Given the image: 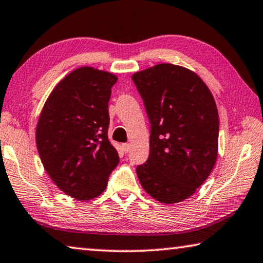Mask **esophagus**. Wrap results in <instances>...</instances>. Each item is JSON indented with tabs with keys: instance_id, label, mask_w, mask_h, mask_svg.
I'll use <instances>...</instances> for the list:
<instances>
[{
	"instance_id": "1",
	"label": "esophagus",
	"mask_w": 263,
	"mask_h": 263,
	"mask_svg": "<svg viewBox=\"0 0 263 263\" xmlns=\"http://www.w3.org/2000/svg\"><path fill=\"white\" fill-rule=\"evenodd\" d=\"M122 147H123V149H124V152H125V153H127L128 151H130L131 145L128 144V143H126V144H123V145H122Z\"/></svg>"
}]
</instances>
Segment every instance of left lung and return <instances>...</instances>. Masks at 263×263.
Returning a JSON list of instances; mask_svg holds the SVG:
<instances>
[{
    "label": "left lung",
    "mask_w": 263,
    "mask_h": 263,
    "mask_svg": "<svg viewBox=\"0 0 263 263\" xmlns=\"http://www.w3.org/2000/svg\"><path fill=\"white\" fill-rule=\"evenodd\" d=\"M132 79L151 123L148 159L137 176L157 201H184L205 182L218 158L213 95L194 71L170 63L141 70Z\"/></svg>",
    "instance_id": "1"
}]
</instances>
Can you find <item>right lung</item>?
Masks as SVG:
<instances>
[{
  "instance_id": "add662e5",
  "label": "right lung",
  "mask_w": 263,
  "mask_h": 263,
  "mask_svg": "<svg viewBox=\"0 0 263 263\" xmlns=\"http://www.w3.org/2000/svg\"><path fill=\"white\" fill-rule=\"evenodd\" d=\"M117 81L114 73L82 66L58 83L41 111L36 125L41 161L58 189L73 199L101 195L119 162L107 139Z\"/></svg>"
}]
</instances>
